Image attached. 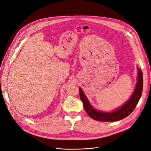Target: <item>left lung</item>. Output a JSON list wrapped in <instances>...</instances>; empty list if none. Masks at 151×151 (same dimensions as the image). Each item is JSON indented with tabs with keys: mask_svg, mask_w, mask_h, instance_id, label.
<instances>
[{
	"mask_svg": "<svg viewBox=\"0 0 151 151\" xmlns=\"http://www.w3.org/2000/svg\"><path fill=\"white\" fill-rule=\"evenodd\" d=\"M138 76L135 89L130 98L123 105L113 111L107 112L97 110L91 104L88 99L83 92V89L79 88V94L81 101H83L84 108L88 115L93 119L105 122H116L123 119L132 113L137 104L142 93L143 89V74L140 68L137 67Z\"/></svg>",
	"mask_w": 151,
	"mask_h": 151,
	"instance_id": "obj_1",
	"label": "left lung"
}]
</instances>
